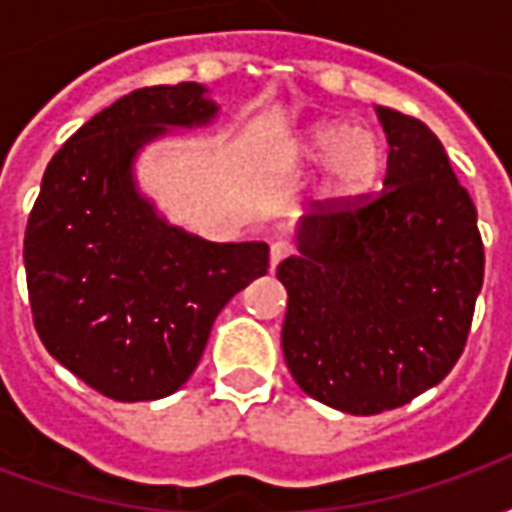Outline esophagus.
I'll return each instance as SVG.
<instances>
[{
  "instance_id": "34e87169",
  "label": "esophagus",
  "mask_w": 512,
  "mask_h": 512,
  "mask_svg": "<svg viewBox=\"0 0 512 512\" xmlns=\"http://www.w3.org/2000/svg\"><path fill=\"white\" fill-rule=\"evenodd\" d=\"M293 255V249H290L288 241H274L271 244V268H277L285 257Z\"/></svg>"
}]
</instances>
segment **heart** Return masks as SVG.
Instances as JSON below:
<instances>
[{
  "label": "heart",
  "instance_id": "heart-1",
  "mask_svg": "<svg viewBox=\"0 0 512 512\" xmlns=\"http://www.w3.org/2000/svg\"><path fill=\"white\" fill-rule=\"evenodd\" d=\"M296 161L321 167V194L326 200H351L376 183L384 167V145L376 134L340 120H321L296 142Z\"/></svg>",
  "mask_w": 512,
  "mask_h": 512
}]
</instances>
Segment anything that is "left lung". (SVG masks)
<instances>
[{
  "instance_id": "obj_1",
  "label": "left lung",
  "mask_w": 512,
  "mask_h": 512,
  "mask_svg": "<svg viewBox=\"0 0 512 512\" xmlns=\"http://www.w3.org/2000/svg\"><path fill=\"white\" fill-rule=\"evenodd\" d=\"M389 142L384 191L326 202L277 266L288 290L282 354L326 406L370 417L436 386L461 359L483 288L477 211L417 117L376 106Z\"/></svg>"
}]
</instances>
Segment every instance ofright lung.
Instances as JSON below:
<instances>
[{
    "instance_id": "right-lung-1",
    "label": "right lung",
    "mask_w": 512,
    "mask_h": 512,
    "mask_svg": "<svg viewBox=\"0 0 512 512\" xmlns=\"http://www.w3.org/2000/svg\"><path fill=\"white\" fill-rule=\"evenodd\" d=\"M208 87L123 95L51 158L24 235L40 340L95 392L136 403L189 381L224 304L268 271V244H213L169 224L136 186L139 150L208 126Z\"/></svg>"
}]
</instances>
